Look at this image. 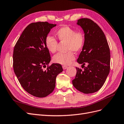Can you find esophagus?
<instances>
[{"label": "esophagus", "instance_id": "1", "mask_svg": "<svg viewBox=\"0 0 124 124\" xmlns=\"http://www.w3.org/2000/svg\"><path fill=\"white\" fill-rule=\"evenodd\" d=\"M62 68H63V69H66L67 68H68V66H64V65H63L62 66Z\"/></svg>", "mask_w": 124, "mask_h": 124}]
</instances>
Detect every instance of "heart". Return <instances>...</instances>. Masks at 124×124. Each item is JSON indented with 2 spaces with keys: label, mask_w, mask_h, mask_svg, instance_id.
I'll list each match as a JSON object with an SVG mask.
<instances>
[{
  "label": "heart",
  "mask_w": 124,
  "mask_h": 124,
  "mask_svg": "<svg viewBox=\"0 0 124 124\" xmlns=\"http://www.w3.org/2000/svg\"><path fill=\"white\" fill-rule=\"evenodd\" d=\"M58 39L61 42H65L67 53H58L53 57V61L62 65L71 64L75 59V56L72 51L78 52L84 46L85 38L84 33L81 31H77L76 29L69 26H63L55 31ZM45 44L47 50L52 53L57 50L58 42L54 37L50 36L46 37Z\"/></svg>",
  "instance_id": "heart-1"
}]
</instances>
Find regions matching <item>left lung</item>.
<instances>
[{
	"label": "left lung",
	"mask_w": 124,
	"mask_h": 124,
	"mask_svg": "<svg viewBox=\"0 0 124 124\" xmlns=\"http://www.w3.org/2000/svg\"><path fill=\"white\" fill-rule=\"evenodd\" d=\"M77 24L85 33L84 46L77 60L84 70L76 67L77 74L72 84L80 92L91 93L102 87L109 74L110 48L104 32L93 21L82 18L78 20ZM86 64L87 66L85 67Z\"/></svg>",
	"instance_id": "1"
}]
</instances>
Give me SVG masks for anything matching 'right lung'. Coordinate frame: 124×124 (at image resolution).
Masks as SVG:
<instances>
[{
  "instance_id": "1",
  "label": "right lung",
  "mask_w": 124,
  "mask_h": 124,
  "mask_svg": "<svg viewBox=\"0 0 124 124\" xmlns=\"http://www.w3.org/2000/svg\"><path fill=\"white\" fill-rule=\"evenodd\" d=\"M56 25L47 22L29 24L14 47V72L25 91L39 98L53 92L56 77L63 70L61 64L49 66L51 56L45 44L47 35Z\"/></svg>"
}]
</instances>
